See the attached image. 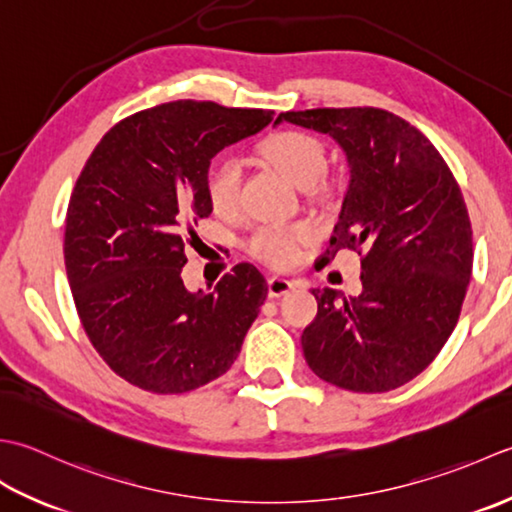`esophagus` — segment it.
<instances>
[{
	"mask_svg": "<svg viewBox=\"0 0 512 512\" xmlns=\"http://www.w3.org/2000/svg\"><path fill=\"white\" fill-rule=\"evenodd\" d=\"M294 287H296L294 280H287V278H280V276H271V278L267 280V294H269L271 298L285 296V294H289V291L294 289Z\"/></svg>",
	"mask_w": 512,
	"mask_h": 512,
	"instance_id": "esophagus-1",
	"label": "esophagus"
}]
</instances>
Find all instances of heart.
<instances>
[{"label":"heart","instance_id":"b5f03b06","mask_svg":"<svg viewBox=\"0 0 512 512\" xmlns=\"http://www.w3.org/2000/svg\"><path fill=\"white\" fill-rule=\"evenodd\" d=\"M258 152L269 165H274L298 187L314 185L327 163L322 141L314 134L300 130H280L269 134L258 145ZM205 192L214 214H234L238 207V165L232 159L216 161L207 172ZM307 238L309 229L302 225H263L256 229L252 241H249V252L271 267H289L296 263L300 245Z\"/></svg>","mask_w":512,"mask_h":512}]
</instances>
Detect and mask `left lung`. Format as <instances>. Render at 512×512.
Returning a JSON list of instances; mask_svg holds the SVG:
<instances>
[{
	"mask_svg": "<svg viewBox=\"0 0 512 512\" xmlns=\"http://www.w3.org/2000/svg\"><path fill=\"white\" fill-rule=\"evenodd\" d=\"M283 119L336 139L351 168L320 263L340 249L362 256L358 298L314 291L318 314L302 331V353L320 380L340 389H398L429 367L460 318L473 269L460 185L435 145L393 112L316 108Z\"/></svg>",
	"mask_w": 512,
	"mask_h": 512,
	"instance_id": "8db88e82",
	"label": "left lung"
}]
</instances>
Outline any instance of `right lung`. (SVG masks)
Instances as JSON below:
<instances>
[{
    "label": "right lung",
    "mask_w": 512,
    "mask_h": 512,
    "mask_svg": "<svg viewBox=\"0 0 512 512\" xmlns=\"http://www.w3.org/2000/svg\"><path fill=\"white\" fill-rule=\"evenodd\" d=\"M269 110L172 101L103 134L70 194L64 258L83 331L108 367L150 393H187L232 367L267 298L249 263L214 291L185 289L194 225L212 214L210 161Z\"/></svg>",
    "instance_id": "add662e5"
}]
</instances>
